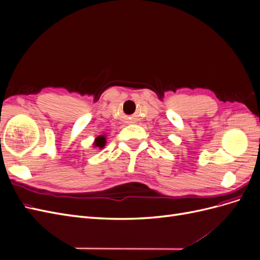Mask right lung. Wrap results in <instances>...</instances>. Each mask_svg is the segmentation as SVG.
Segmentation results:
<instances>
[{
  "mask_svg": "<svg viewBox=\"0 0 260 260\" xmlns=\"http://www.w3.org/2000/svg\"><path fill=\"white\" fill-rule=\"evenodd\" d=\"M105 144H106V137L105 136H99L93 142V146L98 147L100 149L103 148L105 146Z\"/></svg>",
  "mask_w": 260,
  "mask_h": 260,
  "instance_id": "right-lung-1",
  "label": "right lung"
}]
</instances>
